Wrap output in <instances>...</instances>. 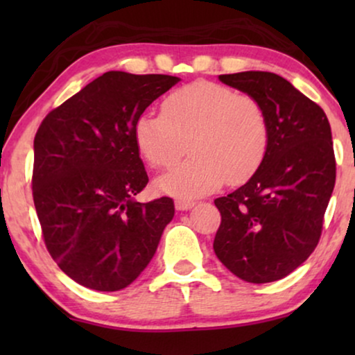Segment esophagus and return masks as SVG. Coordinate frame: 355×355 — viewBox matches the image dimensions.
<instances>
[{
    "label": "esophagus",
    "mask_w": 355,
    "mask_h": 355,
    "mask_svg": "<svg viewBox=\"0 0 355 355\" xmlns=\"http://www.w3.org/2000/svg\"><path fill=\"white\" fill-rule=\"evenodd\" d=\"M196 205V202L193 200H176V210H191V208Z\"/></svg>",
    "instance_id": "34e87169"
}]
</instances>
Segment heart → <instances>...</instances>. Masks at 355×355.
<instances>
[{
  "label": "heart",
  "mask_w": 355,
  "mask_h": 355,
  "mask_svg": "<svg viewBox=\"0 0 355 355\" xmlns=\"http://www.w3.org/2000/svg\"><path fill=\"white\" fill-rule=\"evenodd\" d=\"M187 140L193 157L157 179L159 191L181 200L215 192L226 179L247 181L268 152V118L254 96L197 80L169 94L162 114L144 113L135 119L134 142L153 168L176 163Z\"/></svg>",
  "instance_id": "b5f03b06"
}]
</instances>
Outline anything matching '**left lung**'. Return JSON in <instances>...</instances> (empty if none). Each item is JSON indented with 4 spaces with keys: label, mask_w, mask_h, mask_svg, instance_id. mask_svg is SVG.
<instances>
[{
    "label": "left lung",
    "mask_w": 355,
    "mask_h": 355,
    "mask_svg": "<svg viewBox=\"0 0 355 355\" xmlns=\"http://www.w3.org/2000/svg\"><path fill=\"white\" fill-rule=\"evenodd\" d=\"M265 108L270 147L244 186L215 200L221 213L213 250L247 283L278 281L304 263L322 236L336 181L324 111L273 72L218 76Z\"/></svg>",
    "instance_id": "8db88e82"
}]
</instances>
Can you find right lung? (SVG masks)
<instances>
[{"label": "right lung", "mask_w": 355, "mask_h": 355, "mask_svg": "<svg viewBox=\"0 0 355 355\" xmlns=\"http://www.w3.org/2000/svg\"><path fill=\"white\" fill-rule=\"evenodd\" d=\"M179 80L105 72L48 113L37 130L32 191L43 239L58 266L85 288H128L173 220V198H134L148 182L134 124Z\"/></svg>", "instance_id": "1"}]
</instances>
